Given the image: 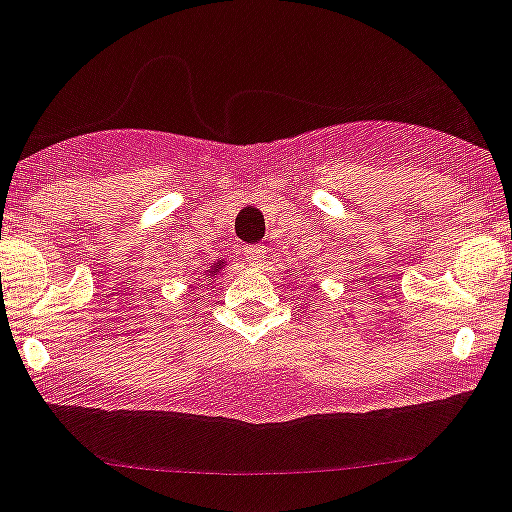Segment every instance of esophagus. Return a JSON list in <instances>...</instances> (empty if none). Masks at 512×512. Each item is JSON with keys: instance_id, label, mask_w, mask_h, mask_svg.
I'll list each match as a JSON object with an SVG mask.
<instances>
[{"instance_id": "1", "label": "esophagus", "mask_w": 512, "mask_h": 512, "mask_svg": "<svg viewBox=\"0 0 512 512\" xmlns=\"http://www.w3.org/2000/svg\"><path fill=\"white\" fill-rule=\"evenodd\" d=\"M242 252H245V260L250 262L252 267H260L267 257V250L262 245H247Z\"/></svg>"}]
</instances>
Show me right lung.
Segmentation results:
<instances>
[{
  "label": "right lung",
  "instance_id": "right-lung-1",
  "mask_svg": "<svg viewBox=\"0 0 512 512\" xmlns=\"http://www.w3.org/2000/svg\"><path fill=\"white\" fill-rule=\"evenodd\" d=\"M223 267H225V260H218V262H215V265H211V270H206V277L213 279L215 274L223 270Z\"/></svg>",
  "mask_w": 512,
  "mask_h": 512
}]
</instances>
